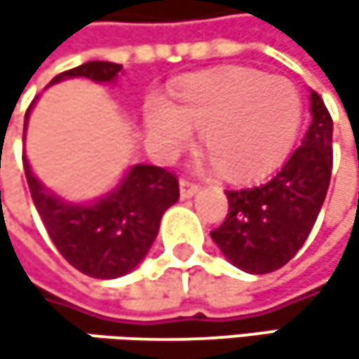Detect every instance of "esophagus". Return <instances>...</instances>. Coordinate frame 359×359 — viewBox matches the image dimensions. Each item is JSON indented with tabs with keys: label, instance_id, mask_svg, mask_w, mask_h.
<instances>
[{
	"label": "esophagus",
	"instance_id": "34e87169",
	"mask_svg": "<svg viewBox=\"0 0 359 359\" xmlns=\"http://www.w3.org/2000/svg\"><path fill=\"white\" fill-rule=\"evenodd\" d=\"M180 197L182 199H187V197H193L197 191H199V184L197 182H193V180L189 179H180Z\"/></svg>",
	"mask_w": 359,
	"mask_h": 359
}]
</instances>
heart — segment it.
Here are the masks:
<instances>
[{
    "label": "heart",
    "instance_id": "obj_1",
    "mask_svg": "<svg viewBox=\"0 0 359 359\" xmlns=\"http://www.w3.org/2000/svg\"><path fill=\"white\" fill-rule=\"evenodd\" d=\"M302 102L285 79L251 68L195 74L172 89V104L154 97L145 109L154 149L175 156L199 128L222 177L251 179L274 166L293 145Z\"/></svg>",
    "mask_w": 359,
    "mask_h": 359
}]
</instances>
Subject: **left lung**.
Here are the masks:
<instances>
[{
    "instance_id": "1",
    "label": "left lung",
    "mask_w": 359,
    "mask_h": 359,
    "mask_svg": "<svg viewBox=\"0 0 359 359\" xmlns=\"http://www.w3.org/2000/svg\"><path fill=\"white\" fill-rule=\"evenodd\" d=\"M312 124L302 145L266 180L229 189V214L210 235L233 266L250 274L283 268L306 243L328 191L332 118L312 91Z\"/></svg>"
}]
</instances>
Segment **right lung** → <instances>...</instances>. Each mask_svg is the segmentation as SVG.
Listing matches in <instances>:
<instances>
[{
  "instance_id": "right-lung-1",
  "label": "right lung",
  "mask_w": 359,
  "mask_h": 359,
  "mask_svg": "<svg viewBox=\"0 0 359 359\" xmlns=\"http://www.w3.org/2000/svg\"><path fill=\"white\" fill-rule=\"evenodd\" d=\"M120 70L122 64L87 62L57 74L49 85L72 76L111 83ZM33 104L27 109L25 128ZM22 164L49 239L68 264L93 278H118L130 272L156 241L164 212L179 199L175 172L137 164L104 199L85 205L66 203L39 182L27 158H22Z\"/></svg>"
}]
</instances>
